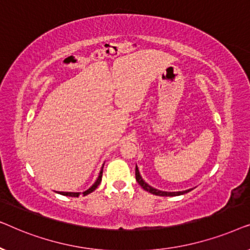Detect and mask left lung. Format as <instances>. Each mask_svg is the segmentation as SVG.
<instances>
[{
    "label": "left lung",
    "mask_w": 250,
    "mask_h": 250,
    "mask_svg": "<svg viewBox=\"0 0 250 250\" xmlns=\"http://www.w3.org/2000/svg\"><path fill=\"white\" fill-rule=\"evenodd\" d=\"M135 179H136V181H138V183L140 184V186L142 187V189H145L146 191H148V192L152 193V194H156V196L175 197V196H181V194L188 193V192H189V191L192 190V189H188V190H184V191H176V192H169V191H162V190L155 189V188H152L151 186H149V184L146 183V181L142 179V176L140 175L138 166H135Z\"/></svg>",
    "instance_id": "obj_1"
}]
</instances>
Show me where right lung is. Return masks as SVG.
Wrapping results in <instances>:
<instances>
[{
    "instance_id": "right-lung-1",
    "label": "right lung",
    "mask_w": 250,
    "mask_h": 250,
    "mask_svg": "<svg viewBox=\"0 0 250 250\" xmlns=\"http://www.w3.org/2000/svg\"><path fill=\"white\" fill-rule=\"evenodd\" d=\"M102 172H104V165H102L100 173H99L98 179H97V181H95V182L93 183V186H92L91 188H88V189H87L86 191H84V192H83L84 196H86V194L93 192V191H94L95 189H97L98 186H99V184H100V182H101ZM59 193H60V194H63V196H68V197H78V196H80V194H81V192H59Z\"/></svg>"
}]
</instances>
